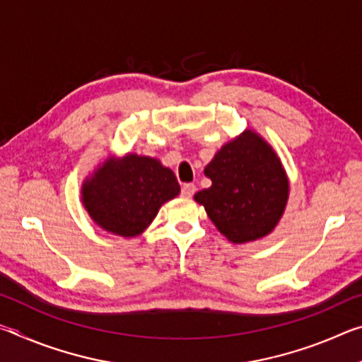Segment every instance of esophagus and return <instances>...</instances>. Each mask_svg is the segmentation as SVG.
<instances>
[{
	"label": "esophagus",
	"mask_w": 362,
	"mask_h": 362,
	"mask_svg": "<svg viewBox=\"0 0 362 362\" xmlns=\"http://www.w3.org/2000/svg\"><path fill=\"white\" fill-rule=\"evenodd\" d=\"M196 192V187L193 185V183H185V185L182 187V196L183 198H192V196Z\"/></svg>",
	"instance_id": "esophagus-1"
}]
</instances>
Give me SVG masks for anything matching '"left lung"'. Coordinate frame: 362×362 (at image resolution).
<instances>
[{"label": "left lung", "instance_id": "left-lung-1", "mask_svg": "<svg viewBox=\"0 0 362 362\" xmlns=\"http://www.w3.org/2000/svg\"><path fill=\"white\" fill-rule=\"evenodd\" d=\"M212 185L194 194L226 240L243 244L269 235L283 217L289 180L281 159L259 134L244 131L204 169Z\"/></svg>", "mask_w": 362, "mask_h": 362}]
</instances>
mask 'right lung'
Instances as JSON below:
<instances>
[{"instance_id": "obj_1", "label": "right lung", "mask_w": 362, "mask_h": 362, "mask_svg": "<svg viewBox=\"0 0 362 362\" xmlns=\"http://www.w3.org/2000/svg\"><path fill=\"white\" fill-rule=\"evenodd\" d=\"M180 193L169 168L150 156L110 158L81 187V201L102 230L134 238L148 226L166 201Z\"/></svg>"}]
</instances>
